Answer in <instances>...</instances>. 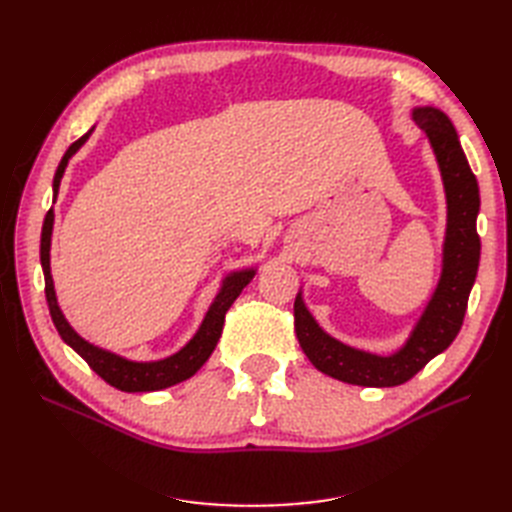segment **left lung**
<instances>
[{
  "label": "left lung",
  "mask_w": 512,
  "mask_h": 512,
  "mask_svg": "<svg viewBox=\"0 0 512 512\" xmlns=\"http://www.w3.org/2000/svg\"><path fill=\"white\" fill-rule=\"evenodd\" d=\"M412 119L427 134L440 168L446 194V235L438 286L406 344L389 356L346 346L320 329L305 307L301 292L294 299V331L307 359L322 374L356 386L384 389L404 384L433 356L451 346L466 316L478 271V183L461 149L455 126L440 108L433 106H416Z\"/></svg>",
  "instance_id": "left-lung-1"
}]
</instances>
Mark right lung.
<instances>
[{"mask_svg": "<svg viewBox=\"0 0 512 512\" xmlns=\"http://www.w3.org/2000/svg\"><path fill=\"white\" fill-rule=\"evenodd\" d=\"M94 132L91 128L87 134H83L79 141L72 143L68 151L61 158L55 177H53V198H57L59 192V183L61 177L66 173V166L70 158L79 151L87 138ZM53 222H55V213L53 207L49 209L42 224V239H40V262H42V271H44V292H46V303H49L51 309V318L57 333L61 339L76 352L81 354L87 361V365L96 371V374L108 382L115 389L123 393H149V391H162L168 389V386L179 384L183 380L192 378L196 371L205 365V361L211 356L220 342V335L224 329V318L228 307L235 303V299L241 294V290L254 280L256 269H241V271H232L230 275L224 277L220 292L215 294L213 303L209 305L207 314L203 318V324H200L194 337L185 344L179 352L166 356V359L160 361H130L126 356H119L111 350H104L100 346L89 344L87 339H83L79 333H76L66 316L61 314L59 303H57V294H55V284H53V275H51V237H53Z\"/></svg>", "mask_w": 512, "mask_h": 512, "instance_id": "right-lung-1", "label": "right lung"}]
</instances>
